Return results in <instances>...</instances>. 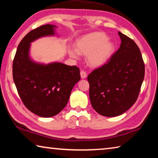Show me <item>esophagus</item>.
<instances>
[{
	"instance_id": "34e87169",
	"label": "esophagus",
	"mask_w": 158,
	"mask_h": 158,
	"mask_svg": "<svg viewBox=\"0 0 158 158\" xmlns=\"http://www.w3.org/2000/svg\"><path fill=\"white\" fill-rule=\"evenodd\" d=\"M80 74H81V77L82 79H85V77H86V75H87L86 73H85V72L84 71V70H81V73H80Z\"/></svg>"
}]
</instances>
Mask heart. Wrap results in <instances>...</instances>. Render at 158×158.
<instances>
[{
	"mask_svg": "<svg viewBox=\"0 0 158 158\" xmlns=\"http://www.w3.org/2000/svg\"><path fill=\"white\" fill-rule=\"evenodd\" d=\"M77 49L69 50V55L77 58L79 52L88 56L87 62L92 67H100L110 59L115 51L113 42L108 40L105 33L100 32L86 35L77 42Z\"/></svg>",
	"mask_w": 158,
	"mask_h": 158,
	"instance_id": "obj_1",
	"label": "heart"
}]
</instances>
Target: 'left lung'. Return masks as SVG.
<instances>
[{
  "label": "left lung",
  "mask_w": 158,
  "mask_h": 158,
  "mask_svg": "<svg viewBox=\"0 0 158 158\" xmlns=\"http://www.w3.org/2000/svg\"><path fill=\"white\" fill-rule=\"evenodd\" d=\"M118 35L119 49L87 77L93 109L107 117L119 116L135 103L145 74L139 48L129 37L121 32Z\"/></svg>",
  "instance_id": "left-lung-1"
}]
</instances>
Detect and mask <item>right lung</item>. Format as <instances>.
Here are the masks:
<instances>
[{
	"instance_id": "1",
	"label": "right lung",
	"mask_w": 158,
	"mask_h": 158,
	"mask_svg": "<svg viewBox=\"0 0 158 158\" xmlns=\"http://www.w3.org/2000/svg\"><path fill=\"white\" fill-rule=\"evenodd\" d=\"M55 27L42 25L29 32L19 44L12 65L13 79L23 105L33 114L45 118L63 110L74 85L81 79L78 67L61 63L43 65L29 58L31 42L54 35Z\"/></svg>"
}]
</instances>
